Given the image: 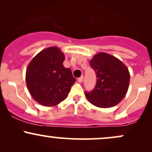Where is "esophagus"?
<instances>
[{
	"label": "esophagus",
	"mask_w": 152,
	"mask_h": 152,
	"mask_svg": "<svg viewBox=\"0 0 152 152\" xmlns=\"http://www.w3.org/2000/svg\"><path fill=\"white\" fill-rule=\"evenodd\" d=\"M83 76H81V77H79L78 78V81L79 82V83H82L83 82Z\"/></svg>",
	"instance_id": "obj_1"
}]
</instances>
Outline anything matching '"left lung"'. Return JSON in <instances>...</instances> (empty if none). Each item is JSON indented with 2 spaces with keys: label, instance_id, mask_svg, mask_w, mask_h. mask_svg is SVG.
Masks as SVG:
<instances>
[{
  "label": "left lung",
  "instance_id": "obj_1",
  "mask_svg": "<svg viewBox=\"0 0 152 152\" xmlns=\"http://www.w3.org/2000/svg\"><path fill=\"white\" fill-rule=\"evenodd\" d=\"M90 66L97 80L91 91H85L87 99L100 108L117 105L129 88L130 74L126 66L117 58L103 52L94 56Z\"/></svg>",
  "mask_w": 152,
  "mask_h": 152
}]
</instances>
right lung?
Instances as JSON below:
<instances>
[{
  "label": "right lung",
  "mask_w": 152,
  "mask_h": 152,
  "mask_svg": "<svg viewBox=\"0 0 152 152\" xmlns=\"http://www.w3.org/2000/svg\"><path fill=\"white\" fill-rule=\"evenodd\" d=\"M64 60V53L58 47H49L38 53L28 66V89L41 105L53 106L60 104L68 96L76 81L71 69L63 65Z\"/></svg>",
  "instance_id": "add662e5"
}]
</instances>
